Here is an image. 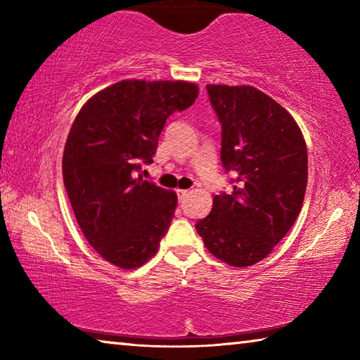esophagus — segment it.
<instances>
[{"label": "esophagus", "instance_id": "esophagus-1", "mask_svg": "<svg viewBox=\"0 0 360 360\" xmlns=\"http://www.w3.org/2000/svg\"><path fill=\"white\" fill-rule=\"evenodd\" d=\"M176 193H178V198H179V202H181V200H184V197L188 193V191H181V188H178V191H176Z\"/></svg>", "mask_w": 360, "mask_h": 360}]
</instances>
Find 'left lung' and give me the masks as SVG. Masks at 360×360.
<instances>
[{
	"instance_id": "left-lung-1",
	"label": "left lung",
	"mask_w": 360,
	"mask_h": 360,
	"mask_svg": "<svg viewBox=\"0 0 360 360\" xmlns=\"http://www.w3.org/2000/svg\"><path fill=\"white\" fill-rule=\"evenodd\" d=\"M221 124V162L233 191L195 224L208 251L231 266L265 259L294 225L308 181L307 144L294 117L251 85H206Z\"/></svg>"
}]
</instances>
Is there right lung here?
Here are the masks:
<instances>
[{
    "instance_id": "1",
    "label": "right lung",
    "mask_w": 360,
    "mask_h": 360,
    "mask_svg": "<svg viewBox=\"0 0 360 360\" xmlns=\"http://www.w3.org/2000/svg\"><path fill=\"white\" fill-rule=\"evenodd\" d=\"M195 84L120 81L76 115L63 152V182L79 227L103 259L130 270L155 255L178 197L136 176L157 152L173 112L193 105Z\"/></svg>"
}]
</instances>
